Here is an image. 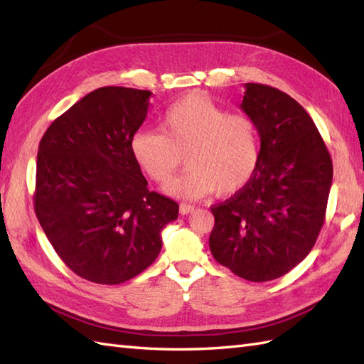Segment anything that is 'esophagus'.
Here are the masks:
<instances>
[{
  "mask_svg": "<svg viewBox=\"0 0 364 364\" xmlns=\"http://www.w3.org/2000/svg\"><path fill=\"white\" fill-rule=\"evenodd\" d=\"M192 211H194V206H192V205H189V203H181L180 205V213L183 215H186V214H189Z\"/></svg>",
  "mask_w": 364,
  "mask_h": 364,
  "instance_id": "1",
  "label": "esophagus"
}]
</instances>
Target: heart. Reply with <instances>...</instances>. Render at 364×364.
Segmentation results:
<instances>
[{"mask_svg":"<svg viewBox=\"0 0 364 364\" xmlns=\"http://www.w3.org/2000/svg\"><path fill=\"white\" fill-rule=\"evenodd\" d=\"M159 131L137 129L129 149L136 164L154 183L170 181L181 156L188 170L166 188L180 198H202L211 192L228 196L249 183L259 162V136L255 122L230 114L218 102L192 92L162 112Z\"/></svg>","mask_w":364,"mask_h":364,"instance_id":"b5f03b06","label":"heart"}]
</instances>
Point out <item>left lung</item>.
Here are the masks:
<instances>
[{
  "instance_id": "obj_1",
  "label": "left lung",
  "mask_w": 364,
  "mask_h": 364,
  "mask_svg": "<svg viewBox=\"0 0 364 364\" xmlns=\"http://www.w3.org/2000/svg\"><path fill=\"white\" fill-rule=\"evenodd\" d=\"M244 86L241 109L257 125L259 162L242 189L211 206L210 249L237 277L269 282L311 252L326 219L333 164L296 100L264 84Z\"/></svg>"
}]
</instances>
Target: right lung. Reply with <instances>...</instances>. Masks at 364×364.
Segmentation results:
<instances>
[{
	"label": "right lung",
	"instance_id": "add662e5",
	"mask_svg": "<svg viewBox=\"0 0 364 364\" xmlns=\"http://www.w3.org/2000/svg\"><path fill=\"white\" fill-rule=\"evenodd\" d=\"M150 90L100 87L45 131L37 151L34 210L67 267L100 284L125 283L158 258L178 203L146 189L129 141Z\"/></svg>",
	"mask_w": 364,
	"mask_h": 364
}]
</instances>
